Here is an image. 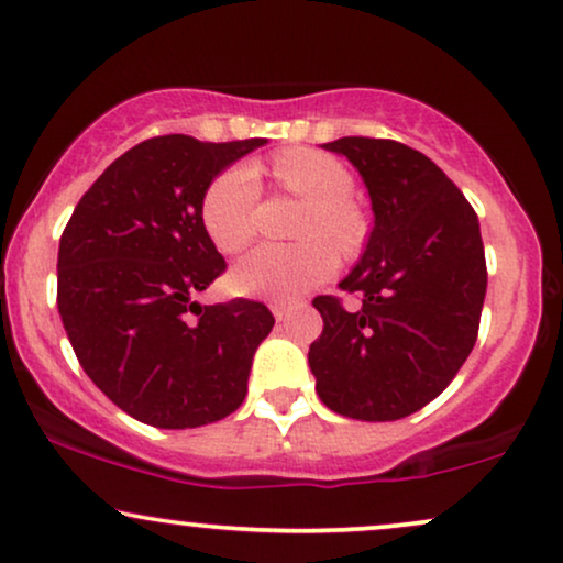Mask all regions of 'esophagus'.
<instances>
[{"label": "esophagus", "instance_id": "obj_1", "mask_svg": "<svg viewBox=\"0 0 563 563\" xmlns=\"http://www.w3.org/2000/svg\"><path fill=\"white\" fill-rule=\"evenodd\" d=\"M269 309H273L277 322H286L296 309H299V301H286V299H275L269 301Z\"/></svg>", "mask_w": 563, "mask_h": 563}]
</instances>
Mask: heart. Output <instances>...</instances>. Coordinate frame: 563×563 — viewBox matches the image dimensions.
I'll list each match as a JSON object with an SVG mask.
<instances>
[{"label":"heart","mask_w":563,"mask_h":563,"mask_svg":"<svg viewBox=\"0 0 563 563\" xmlns=\"http://www.w3.org/2000/svg\"><path fill=\"white\" fill-rule=\"evenodd\" d=\"M283 191L309 201L299 225L307 239L296 246L254 249L230 273L239 294L264 299H296L328 280L338 269V249H354L364 239V220L351 205L354 175L333 154L317 148H288L273 159ZM262 186L252 165H233L209 183L201 196V225L220 252L235 254L256 235Z\"/></svg>","instance_id":"b5f03b06"}]
</instances>
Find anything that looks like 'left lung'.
<instances>
[{
  "label": "left lung",
  "mask_w": 563,
  "mask_h": 563,
  "mask_svg": "<svg viewBox=\"0 0 563 563\" xmlns=\"http://www.w3.org/2000/svg\"><path fill=\"white\" fill-rule=\"evenodd\" d=\"M362 175L375 212L367 249L341 288L317 296L322 335L309 346L317 396L335 415L393 422L445 390L472 354L487 267L475 209L430 157L388 139L324 144Z\"/></svg>",
  "instance_id": "obj_1"
}]
</instances>
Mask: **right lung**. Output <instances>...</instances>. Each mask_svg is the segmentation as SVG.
I'll return each instance as SVG.
<instances>
[{
	"instance_id": "add662e5",
	"label": "right lung",
	"mask_w": 563,
	"mask_h": 563,
	"mask_svg": "<svg viewBox=\"0 0 563 563\" xmlns=\"http://www.w3.org/2000/svg\"><path fill=\"white\" fill-rule=\"evenodd\" d=\"M267 144L141 141L99 175L63 230L57 309L80 367L125 415L186 430L233 415L254 351L273 330L264 303L194 301L225 260L201 225L217 175Z\"/></svg>"
}]
</instances>
